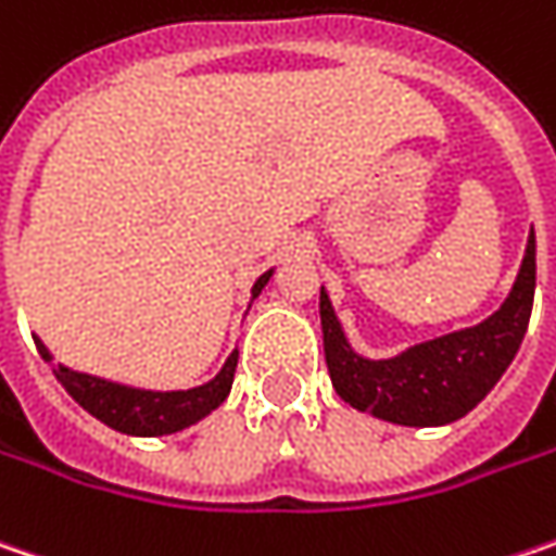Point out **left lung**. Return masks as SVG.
I'll use <instances>...</instances> for the list:
<instances>
[{
    "label": "left lung",
    "instance_id": "obj_1",
    "mask_svg": "<svg viewBox=\"0 0 556 556\" xmlns=\"http://www.w3.org/2000/svg\"><path fill=\"white\" fill-rule=\"evenodd\" d=\"M535 300V235H529L510 296L485 321L413 344L391 359H369L350 348L334 306L321 288L325 363L338 397L394 426H447L463 419L501 381L526 338Z\"/></svg>",
    "mask_w": 556,
    "mask_h": 556
}]
</instances>
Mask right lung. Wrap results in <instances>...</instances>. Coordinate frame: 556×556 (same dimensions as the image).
I'll use <instances>...</instances> for the list:
<instances>
[{"label": "right lung", "mask_w": 556, "mask_h": 556, "mask_svg": "<svg viewBox=\"0 0 556 556\" xmlns=\"http://www.w3.org/2000/svg\"><path fill=\"white\" fill-rule=\"evenodd\" d=\"M271 278V268L256 278L253 285V300L263 293V288ZM37 350L46 363H52V353L46 350L40 338ZM237 369V350L225 359L222 372L200 388H187V391H147V388H130L118 384L99 375L74 372L68 366H55L52 372L62 381V388L68 391L74 401L80 403L90 416H97L99 422H105L109 429L137 434V438H155V434H172L181 431L193 422H200L208 416L215 406H222L225 397L231 394V381Z\"/></svg>", "instance_id": "right-lung-1"}]
</instances>
